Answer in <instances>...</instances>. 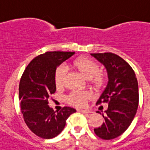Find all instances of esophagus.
<instances>
[{
	"label": "esophagus",
	"instance_id": "obj_1",
	"mask_svg": "<svg viewBox=\"0 0 150 150\" xmlns=\"http://www.w3.org/2000/svg\"><path fill=\"white\" fill-rule=\"evenodd\" d=\"M80 112L84 114H90V113H92V112L91 110H87V109H80Z\"/></svg>",
	"mask_w": 150,
	"mask_h": 150
}]
</instances>
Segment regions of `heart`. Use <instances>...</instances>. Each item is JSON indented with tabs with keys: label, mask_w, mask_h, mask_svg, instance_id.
Instances as JSON below:
<instances>
[{
	"label": "heart",
	"mask_w": 150,
	"mask_h": 150,
	"mask_svg": "<svg viewBox=\"0 0 150 150\" xmlns=\"http://www.w3.org/2000/svg\"><path fill=\"white\" fill-rule=\"evenodd\" d=\"M83 77L88 79L89 84L96 90L100 89L105 83V75L98 70V65L94 61L88 58L80 57L76 58L71 64ZM66 70L64 67H58L54 72V83L57 88L64 86ZM90 98V94L81 91H72L67 97V102L69 104L77 107L85 106Z\"/></svg>",
	"instance_id": "1"
}]
</instances>
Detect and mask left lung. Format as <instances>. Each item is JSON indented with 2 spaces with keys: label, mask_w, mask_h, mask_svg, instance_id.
Returning a JSON list of instances; mask_svg holds the SVG:
<instances>
[{
  "label": "left lung",
  "mask_w": 150,
  "mask_h": 150,
  "mask_svg": "<svg viewBox=\"0 0 150 150\" xmlns=\"http://www.w3.org/2000/svg\"><path fill=\"white\" fill-rule=\"evenodd\" d=\"M91 55L104 64L109 78L96 103L109 104L106 114L103 115L105 122L94 132L99 138L109 140L122 134L134 119L139 105L138 81L132 67L117 54L105 52Z\"/></svg>",
  "instance_id": "8db88e82"
}]
</instances>
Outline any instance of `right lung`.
Listing matches in <instances>:
<instances>
[{
    "label": "right lung",
    "mask_w": 150,
    "mask_h": 150,
    "mask_svg": "<svg viewBox=\"0 0 150 150\" xmlns=\"http://www.w3.org/2000/svg\"><path fill=\"white\" fill-rule=\"evenodd\" d=\"M75 54L71 52H47L35 57L24 70L19 84V100L25 123L33 133L42 139L60 134L67 119L76 110L63 107L54 112L48 99L56 91L57 67Z\"/></svg>",
    "instance_id": "obj_1"
}]
</instances>
